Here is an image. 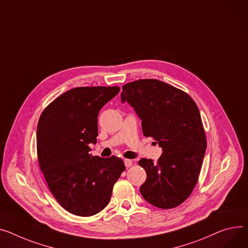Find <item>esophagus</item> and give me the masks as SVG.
Instances as JSON below:
<instances>
[{"label": "esophagus", "instance_id": "obj_1", "mask_svg": "<svg viewBox=\"0 0 248 248\" xmlns=\"http://www.w3.org/2000/svg\"><path fill=\"white\" fill-rule=\"evenodd\" d=\"M133 160L131 159H124V166L125 168H130L131 166H133Z\"/></svg>", "mask_w": 248, "mask_h": 248}]
</instances>
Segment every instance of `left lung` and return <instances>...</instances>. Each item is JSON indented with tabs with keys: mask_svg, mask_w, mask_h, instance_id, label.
Wrapping results in <instances>:
<instances>
[{
	"mask_svg": "<svg viewBox=\"0 0 248 248\" xmlns=\"http://www.w3.org/2000/svg\"><path fill=\"white\" fill-rule=\"evenodd\" d=\"M127 102L141 120L142 134L162 148L155 163L141 158L146 179L140 190L151 204L170 209L188 199L199 180L206 138L201 113L184 91L161 80L144 78L123 86Z\"/></svg>",
	"mask_w": 248,
	"mask_h": 248,
	"instance_id": "obj_1",
	"label": "left lung"
}]
</instances>
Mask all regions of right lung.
Segmentation results:
<instances>
[{"label":"right lung","mask_w":248,"mask_h":248,"mask_svg":"<svg viewBox=\"0 0 248 248\" xmlns=\"http://www.w3.org/2000/svg\"><path fill=\"white\" fill-rule=\"evenodd\" d=\"M119 87H79L63 93L42 112L37 127L40 169L57 202L78 217H92L109 202L125 167L117 156L90 155L97 115Z\"/></svg>","instance_id":"add662e5"}]
</instances>
